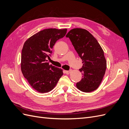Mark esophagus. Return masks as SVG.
I'll return each mask as SVG.
<instances>
[{"label":"esophagus","instance_id":"34e87169","mask_svg":"<svg viewBox=\"0 0 129 129\" xmlns=\"http://www.w3.org/2000/svg\"><path fill=\"white\" fill-rule=\"evenodd\" d=\"M71 72H72L71 70H70V71H64V73L66 74H69L71 73Z\"/></svg>","mask_w":129,"mask_h":129}]
</instances>
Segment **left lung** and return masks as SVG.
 Returning a JSON list of instances; mask_svg holds the SVG:
<instances>
[{"mask_svg": "<svg viewBox=\"0 0 129 129\" xmlns=\"http://www.w3.org/2000/svg\"><path fill=\"white\" fill-rule=\"evenodd\" d=\"M71 40L74 48L82 60L80 69L82 78L76 83L77 88L90 92L99 88L107 68L103 50L91 34L85 29H71L66 36Z\"/></svg>", "mask_w": 129, "mask_h": 129, "instance_id": "obj_1", "label": "left lung"}]
</instances>
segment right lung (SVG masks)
I'll return each mask as SVG.
<instances>
[{
  "mask_svg": "<svg viewBox=\"0 0 129 129\" xmlns=\"http://www.w3.org/2000/svg\"><path fill=\"white\" fill-rule=\"evenodd\" d=\"M67 29L48 28L31 36L22 49L21 69L29 85L37 91L48 92L56 86L63 75L61 68L49 64L46 60L57 40L64 37Z\"/></svg>",
  "mask_w": 129,
  "mask_h": 129,
  "instance_id": "add662e5",
  "label": "right lung"
}]
</instances>
